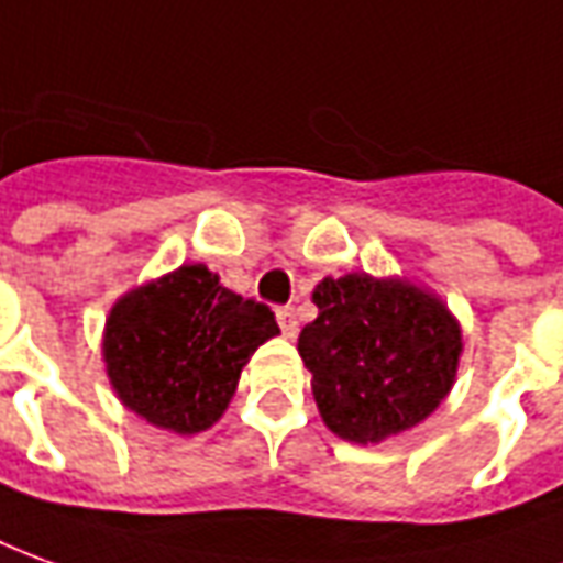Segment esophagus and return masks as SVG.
I'll return each mask as SVG.
<instances>
[{
    "label": "esophagus",
    "mask_w": 563,
    "mask_h": 563,
    "mask_svg": "<svg viewBox=\"0 0 563 563\" xmlns=\"http://www.w3.org/2000/svg\"><path fill=\"white\" fill-rule=\"evenodd\" d=\"M277 320H280V329L286 338L298 335V313L295 308H280L277 310Z\"/></svg>",
    "instance_id": "34e87169"
}]
</instances>
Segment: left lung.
Masks as SVG:
<instances>
[{
  "instance_id": "left-lung-1",
  "label": "left lung",
  "mask_w": 563,
  "mask_h": 563,
  "mask_svg": "<svg viewBox=\"0 0 563 563\" xmlns=\"http://www.w3.org/2000/svg\"><path fill=\"white\" fill-rule=\"evenodd\" d=\"M320 317L298 335L325 427L350 442H380L435 411L454 384L460 325L448 308L402 280L325 277Z\"/></svg>"
}]
</instances>
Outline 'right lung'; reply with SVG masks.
I'll use <instances>...</instances> for the list:
<instances>
[{
    "label": "right lung",
    "instance_id": "add662e5",
    "mask_svg": "<svg viewBox=\"0 0 563 563\" xmlns=\"http://www.w3.org/2000/svg\"><path fill=\"white\" fill-rule=\"evenodd\" d=\"M277 332L268 305L219 286L203 265H183L118 301L103 356L121 402L191 435L222 418L246 360Z\"/></svg>",
    "mask_w": 563,
    "mask_h": 563
}]
</instances>
